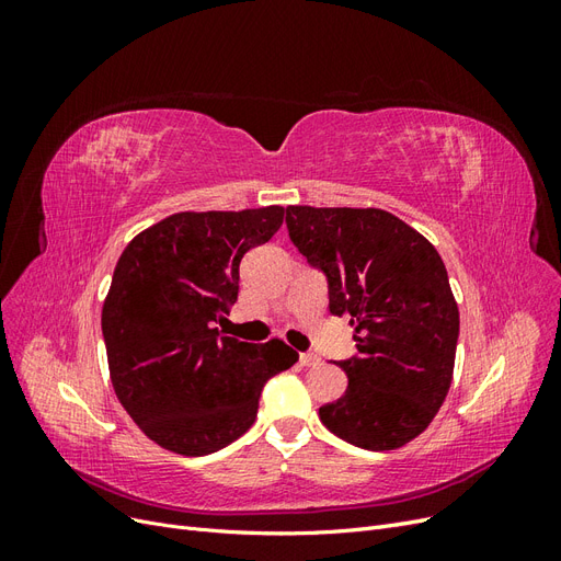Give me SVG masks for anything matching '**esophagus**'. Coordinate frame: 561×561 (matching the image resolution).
<instances>
[{
	"label": "esophagus",
	"instance_id": "esophagus-1",
	"mask_svg": "<svg viewBox=\"0 0 561 561\" xmlns=\"http://www.w3.org/2000/svg\"><path fill=\"white\" fill-rule=\"evenodd\" d=\"M299 363L304 365V367H318L320 365V358L316 353H301L299 355Z\"/></svg>",
	"mask_w": 561,
	"mask_h": 561
}]
</instances>
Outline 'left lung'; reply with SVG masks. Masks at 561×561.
I'll list each match as a JSON object with an SVG mask.
<instances>
[{
    "label": "left lung",
    "mask_w": 561,
    "mask_h": 561,
    "mask_svg": "<svg viewBox=\"0 0 561 561\" xmlns=\"http://www.w3.org/2000/svg\"><path fill=\"white\" fill-rule=\"evenodd\" d=\"M290 241L328 278L330 313L346 316L358 353L339 363L346 393L322 404L325 428L388 451L428 428L451 386L458 307L443 257L379 208L290 206Z\"/></svg>",
    "instance_id": "left-lung-1"
}]
</instances>
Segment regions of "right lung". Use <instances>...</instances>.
Wrapping results in <instances>:
<instances>
[{
  "label": "right lung",
  "instance_id": "right-lung-1",
  "mask_svg": "<svg viewBox=\"0 0 561 561\" xmlns=\"http://www.w3.org/2000/svg\"><path fill=\"white\" fill-rule=\"evenodd\" d=\"M285 208L178 213L145 229L116 262L103 336L118 402L168 451L206 456L257 419L264 383L299 355L280 339L222 336L239 299V266L266 243Z\"/></svg>",
  "mask_w": 561,
  "mask_h": 561
}]
</instances>
